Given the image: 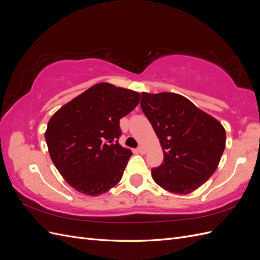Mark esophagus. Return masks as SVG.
I'll list each match as a JSON object with an SVG mask.
<instances>
[{
	"label": "esophagus",
	"mask_w": 260,
	"mask_h": 260,
	"mask_svg": "<svg viewBox=\"0 0 260 260\" xmlns=\"http://www.w3.org/2000/svg\"><path fill=\"white\" fill-rule=\"evenodd\" d=\"M138 151H139V153L140 154H145L146 153V149L143 147V146H139V148H138Z\"/></svg>",
	"instance_id": "1"
}]
</instances>
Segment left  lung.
<instances>
[{
    "label": "left lung",
    "instance_id": "obj_1",
    "mask_svg": "<svg viewBox=\"0 0 260 260\" xmlns=\"http://www.w3.org/2000/svg\"><path fill=\"white\" fill-rule=\"evenodd\" d=\"M141 108L164 152L155 182L175 194H188L214 175L225 147V130L216 118L177 93H141Z\"/></svg>",
    "mask_w": 260,
    "mask_h": 260
}]
</instances>
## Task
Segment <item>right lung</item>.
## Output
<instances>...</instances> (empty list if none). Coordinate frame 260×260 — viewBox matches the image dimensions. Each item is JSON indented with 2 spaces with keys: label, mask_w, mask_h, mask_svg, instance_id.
<instances>
[{
  "label": "right lung",
  "mask_w": 260,
  "mask_h": 260,
  "mask_svg": "<svg viewBox=\"0 0 260 260\" xmlns=\"http://www.w3.org/2000/svg\"><path fill=\"white\" fill-rule=\"evenodd\" d=\"M139 101L136 91L102 82L51 117L44 135L51 159L76 191L96 196L121 180L132 152L118 143L119 120Z\"/></svg>",
  "instance_id": "1"
}]
</instances>
